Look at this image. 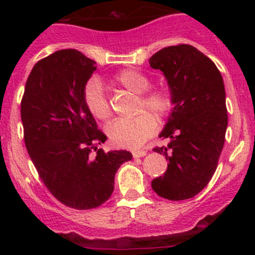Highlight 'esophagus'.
Wrapping results in <instances>:
<instances>
[{
	"label": "esophagus",
	"instance_id": "1",
	"mask_svg": "<svg viewBox=\"0 0 255 255\" xmlns=\"http://www.w3.org/2000/svg\"><path fill=\"white\" fill-rule=\"evenodd\" d=\"M145 154H147V150H134V152H132V157H134V158L144 157Z\"/></svg>",
	"mask_w": 255,
	"mask_h": 255
}]
</instances>
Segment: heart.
I'll use <instances>...</instances> for the list:
<instances>
[{
	"label": "heart",
	"instance_id": "heart-1",
	"mask_svg": "<svg viewBox=\"0 0 255 255\" xmlns=\"http://www.w3.org/2000/svg\"><path fill=\"white\" fill-rule=\"evenodd\" d=\"M115 83L135 94L138 116L132 119H117L107 126V134L115 145L138 148L157 131V120H164L175 108V96L166 87L149 88L150 79L138 70L126 69L114 76ZM83 102L92 116L106 121L112 116V107L106 96L102 83L91 78L83 88Z\"/></svg>",
	"mask_w": 255,
	"mask_h": 255
}]
</instances>
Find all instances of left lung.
Here are the masks:
<instances>
[{
    "instance_id": "obj_1",
    "label": "left lung",
    "mask_w": 255,
    "mask_h": 255,
    "mask_svg": "<svg viewBox=\"0 0 255 255\" xmlns=\"http://www.w3.org/2000/svg\"><path fill=\"white\" fill-rule=\"evenodd\" d=\"M175 96V108L159 138H170L154 152L166 155L167 170L152 189L168 200L193 198L212 179L227 129L224 79L211 58L189 44L164 47L149 58Z\"/></svg>"
}]
</instances>
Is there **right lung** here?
<instances>
[{"mask_svg":"<svg viewBox=\"0 0 255 255\" xmlns=\"http://www.w3.org/2000/svg\"><path fill=\"white\" fill-rule=\"evenodd\" d=\"M96 62L61 49L34 65L21 100L24 141L53 197L74 209L100 207L111 197L115 173L132 158L128 150L101 149L107 136L83 102Z\"/></svg>","mask_w":255,"mask_h":255,"instance_id":"obj_1","label":"right lung"}]
</instances>
